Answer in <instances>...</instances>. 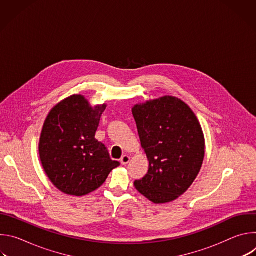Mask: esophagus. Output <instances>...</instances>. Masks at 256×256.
Segmentation results:
<instances>
[{"mask_svg":"<svg viewBox=\"0 0 256 256\" xmlns=\"http://www.w3.org/2000/svg\"><path fill=\"white\" fill-rule=\"evenodd\" d=\"M130 156L124 155V156L120 158V163H122V165H126V164L130 162Z\"/></svg>","mask_w":256,"mask_h":256,"instance_id":"esophagus-1","label":"esophagus"}]
</instances>
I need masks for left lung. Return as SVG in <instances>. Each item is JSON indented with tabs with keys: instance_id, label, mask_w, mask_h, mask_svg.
Instances as JSON below:
<instances>
[{
	"instance_id": "1",
	"label": "left lung",
	"mask_w": 256,
	"mask_h": 256,
	"mask_svg": "<svg viewBox=\"0 0 256 256\" xmlns=\"http://www.w3.org/2000/svg\"><path fill=\"white\" fill-rule=\"evenodd\" d=\"M148 173L134 181L154 204L177 200L194 184L204 158V136L192 108L174 96L136 104L132 109Z\"/></svg>"
}]
</instances>
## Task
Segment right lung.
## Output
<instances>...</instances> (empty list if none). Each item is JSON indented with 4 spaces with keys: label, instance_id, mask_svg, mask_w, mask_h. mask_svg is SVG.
I'll return each mask as SVG.
<instances>
[{
    "label": "right lung",
    "instance_id": "obj_1",
    "mask_svg": "<svg viewBox=\"0 0 256 256\" xmlns=\"http://www.w3.org/2000/svg\"><path fill=\"white\" fill-rule=\"evenodd\" d=\"M106 103L91 106L85 96L72 95L48 114L38 152L52 184L62 192L83 196L99 188L120 164L95 138Z\"/></svg>",
    "mask_w": 256,
    "mask_h": 256
}]
</instances>
